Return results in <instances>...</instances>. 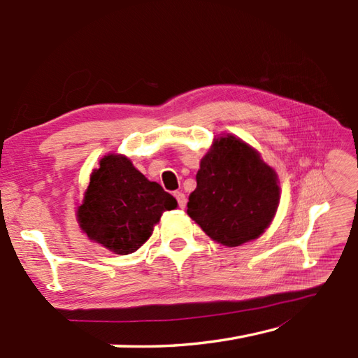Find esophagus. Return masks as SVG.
I'll list each match as a JSON object with an SVG mask.
<instances>
[{
	"instance_id": "1",
	"label": "esophagus",
	"mask_w": 358,
	"mask_h": 358,
	"mask_svg": "<svg viewBox=\"0 0 358 358\" xmlns=\"http://www.w3.org/2000/svg\"><path fill=\"white\" fill-rule=\"evenodd\" d=\"M173 195H175V199H177V201H178V206L185 209L186 208V203H187L186 195L183 192H175Z\"/></svg>"
}]
</instances>
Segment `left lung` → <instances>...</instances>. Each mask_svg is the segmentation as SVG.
Here are the masks:
<instances>
[{
    "label": "left lung",
    "mask_w": 358,
    "mask_h": 358,
    "mask_svg": "<svg viewBox=\"0 0 358 358\" xmlns=\"http://www.w3.org/2000/svg\"><path fill=\"white\" fill-rule=\"evenodd\" d=\"M187 214L201 229L227 247L253 241L275 217L279 186L275 171L241 139H215L197 172Z\"/></svg>",
    "instance_id": "left-lung-1"
}]
</instances>
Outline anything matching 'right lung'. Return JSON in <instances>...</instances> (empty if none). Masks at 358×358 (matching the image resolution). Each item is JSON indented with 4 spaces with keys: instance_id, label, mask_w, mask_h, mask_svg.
Here are the masks:
<instances>
[{
    "instance_id": "obj_1",
    "label": "right lung",
    "mask_w": 358,
    "mask_h": 358,
    "mask_svg": "<svg viewBox=\"0 0 358 358\" xmlns=\"http://www.w3.org/2000/svg\"><path fill=\"white\" fill-rule=\"evenodd\" d=\"M175 208L177 200L129 158L108 155L91 173L77 220L91 241L116 255H130L149 239L163 213Z\"/></svg>"
}]
</instances>
